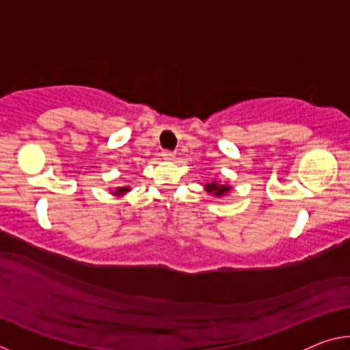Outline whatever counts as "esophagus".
Instances as JSON below:
<instances>
[{
	"label": "esophagus",
	"mask_w": 350,
	"mask_h": 350,
	"mask_svg": "<svg viewBox=\"0 0 350 350\" xmlns=\"http://www.w3.org/2000/svg\"><path fill=\"white\" fill-rule=\"evenodd\" d=\"M162 157L165 159V161H174L176 152H173V151H162Z\"/></svg>",
	"instance_id": "esophagus-1"
}]
</instances>
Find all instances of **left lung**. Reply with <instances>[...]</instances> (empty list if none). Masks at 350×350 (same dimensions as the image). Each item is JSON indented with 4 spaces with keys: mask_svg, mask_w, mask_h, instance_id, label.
<instances>
[{
    "mask_svg": "<svg viewBox=\"0 0 350 350\" xmlns=\"http://www.w3.org/2000/svg\"><path fill=\"white\" fill-rule=\"evenodd\" d=\"M205 191L215 198H224L232 191V185H230V183H221L217 180H211L210 183H205Z\"/></svg>",
    "mask_w": 350,
    "mask_h": 350,
    "instance_id": "obj_1",
    "label": "left lung"
}]
</instances>
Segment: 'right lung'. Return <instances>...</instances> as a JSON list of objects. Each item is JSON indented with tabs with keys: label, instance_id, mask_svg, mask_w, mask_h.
Masks as SVG:
<instances>
[{
	"label": "right lung",
	"instance_id": "right-lung-1",
	"mask_svg": "<svg viewBox=\"0 0 350 350\" xmlns=\"http://www.w3.org/2000/svg\"><path fill=\"white\" fill-rule=\"evenodd\" d=\"M128 191H131V187H129V185H126V187H117V188H111V194H112V196H117V198H120V196H125V194H126Z\"/></svg>",
	"mask_w": 350,
	"mask_h": 350
}]
</instances>
